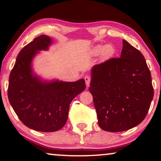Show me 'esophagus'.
I'll list each match as a JSON object with an SVG mask.
<instances>
[{
  "instance_id": "obj_1",
  "label": "esophagus",
  "mask_w": 161,
  "mask_h": 161,
  "mask_svg": "<svg viewBox=\"0 0 161 161\" xmlns=\"http://www.w3.org/2000/svg\"><path fill=\"white\" fill-rule=\"evenodd\" d=\"M84 80H85V83H86V86H89V84H90V81H91L90 76L86 75L85 77H84Z\"/></svg>"
}]
</instances>
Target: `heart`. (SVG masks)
Masks as SVG:
<instances>
[{"mask_svg":"<svg viewBox=\"0 0 161 161\" xmlns=\"http://www.w3.org/2000/svg\"><path fill=\"white\" fill-rule=\"evenodd\" d=\"M116 53V50L112 45H99L95 46L94 47L92 50V54L94 56L99 55L101 54V57L103 59H108L114 55Z\"/></svg>","mask_w":161,"mask_h":161,"instance_id":"1","label":"heart"}]
</instances>
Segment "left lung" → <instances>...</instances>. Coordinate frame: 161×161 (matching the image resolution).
I'll return each instance as SVG.
<instances>
[{"instance_id": "obj_1", "label": "left lung", "mask_w": 161, "mask_h": 161, "mask_svg": "<svg viewBox=\"0 0 161 161\" xmlns=\"http://www.w3.org/2000/svg\"><path fill=\"white\" fill-rule=\"evenodd\" d=\"M91 72L89 90L101 129L124 131L143 121L154 92L151 72L139 50L123 40L121 58L94 65Z\"/></svg>"}]
</instances>
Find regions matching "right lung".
<instances>
[{
	"label": "right lung",
	"mask_w": 161,
	"mask_h": 161,
	"mask_svg": "<svg viewBox=\"0 0 161 161\" xmlns=\"http://www.w3.org/2000/svg\"><path fill=\"white\" fill-rule=\"evenodd\" d=\"M50 37L42 35L19 53L10 74L8 97L13 110L24 125L42 132L61 129L67 121L72 99L86 88L84 79L74 82L42 81L32 69L38 51L47 50Z\"/></svg>",
	"instance_id": "obj_1"
}]
</instances>
